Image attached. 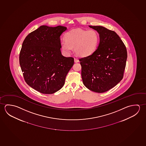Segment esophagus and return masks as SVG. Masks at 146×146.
Masks as SVG:
<instances>
[{"label": "esophagus", "mask_w": 146, "mask_h": 146, "mask_svg": "<svg viewBox=\"0 0 146 146\" xmlns=\"http://www.w3.org/2000/svg\"><path fill=\"white\" fill-rule=\"evenodd\" d=\"M74 62H79V60L77 59L76 58H74Z\"/></svg>", "instance_id": "34e87169"}]
</instances>
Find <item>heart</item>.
<instances>
[{
    "mask_svg": "<svg viewBox=\"0 0 146 146\" xmlns=\"http://www.w3.org/2000/svg\"><path fill=\"white\" fill-rule=\"evenodd\" d=\"M65 40L61 42L60 46L63 52L66 54L74 52L79 57H86L92 55L98 48L100 36L94 29H74L67 32Z\"/></svg>",
    "mask_w": 146,
    "mask_h": 146,
    "instance_id": "obj_1",
    "label": "heart"
}]
</instances>
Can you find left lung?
I'll use <instances>...</instances> for the list:
<instances>
[{"mask_svg":"<svg viewBox=\"0 0 146 146\" xmlns=\"http://www.w3.org/2000/svg\"><path fill=\"white\" fill-rule=\"evenodd\" d=\"M100 36L98 48L92 55L79 59L84 85L96 93H104L123 79L126 48L114 31L101 26H91Z\"/></svg>","mask_w":146,"mask_h":146,"instance_id":"1","label":"left lung"}]
</instances>
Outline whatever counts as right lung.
<instances>
[{"mask_svg":"<svg viewBox=\"0 0 146 146\" xmlns=\"http://www.w3.org/2000/svg\"><path fill=\"white\" fill-rule=\"evenodd\" d=\"M67 27L42 25L24 39L19 62L25 81L41 93L59 91L74 65V58H66L60 51V36Z\"/></svg>","mask_w":146,"mask_h":146,"instance_id":"add662e5","label":"right lung"}]
</instances>
